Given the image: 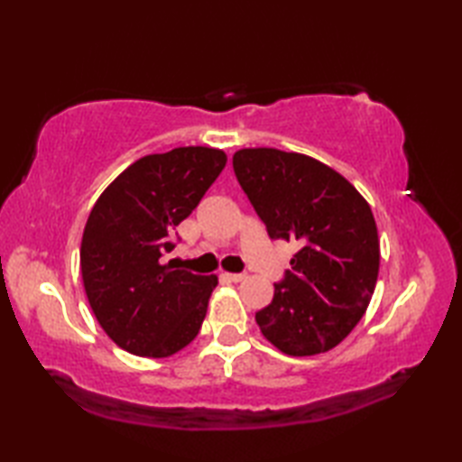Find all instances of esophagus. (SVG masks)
I'll use <instances>...</instances> for the list:
<instances>
[{
	"label": "esophagus",
	"mask_w": 462,
	"mask_h": 462,
	"mask_svg": "<svg viewBox=\"0 0 462 462\" xmlns=\"http://www.w3.org/2000/svg\"><path fill=\"white\" fill-rule=\"evenodd\" d=\"M224 278L230 280V282H242V280H246V273H232V272H228V273H224Z\"/></svg>",
	"instance_id": "34e87169"
}]
</instances>
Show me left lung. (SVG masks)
<instances>
[{"mask_svg":"<svg viewBox=\"0 0 462 462\" xmlns=\"http://www.w3.org/2000/svg\"><path fill=\"white\" fill-rule=\"evenodd\" d=\"M232 164L270 238L300 246L272 303L256 313L263 337L291 357L333 349L377 283L379 236L367 200L308 154L260 146L236 151Z\"/></svg>","mask_w":462,"mask_h":462,"instance_id":"obj_1","label":"left lung"}]
</instances>
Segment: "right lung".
Here are the masks:
<instances>
[{"label": "right lung", "instance_id": "obj_1", "mask_svg": "<svg viewBox=\"0 0 462 462\" xmlns=\"http://www.w3.org/2000/svg\"><path fill=\"white\" fill-rule=\"evenodd\" d=\"M224 166L226 152L210 146L146 154L97 199L83 230L81 276L97 321L121 349L162 359L199 336L218 278L161 258Z\"/></svg>", "mask_w": 462, "mask_h": 462}]
</instances>
